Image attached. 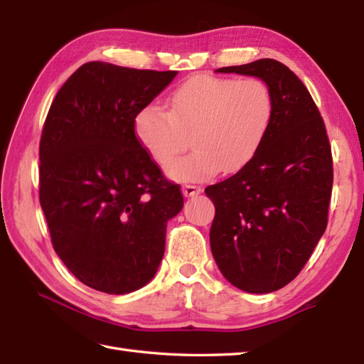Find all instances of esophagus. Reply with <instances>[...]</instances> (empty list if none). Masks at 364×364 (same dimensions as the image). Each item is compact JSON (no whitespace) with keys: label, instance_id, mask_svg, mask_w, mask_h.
<instances>
[{"label":"esophagus","instance_id":"1","mask_svg":"<svg viewBox=\"0 0 364 364\" xmlns=\"http://www.w3.org/2000/svg\"><path fill=\"white\" fill-rule=\"evenodd\" d=\"M202 192V188L194 186V184H183V194L186 197H194Z\"/></svg>","mask_w":364,"mask_h":364}]
</instances>
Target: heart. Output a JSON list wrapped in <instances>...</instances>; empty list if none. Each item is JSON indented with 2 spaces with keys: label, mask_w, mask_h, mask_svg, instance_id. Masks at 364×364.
I'll list each match as a JSON object with an SVG mask.
<instances>
[{
  "label": "heart",
  "mask_w": 364,
  "mask_h": 364,
  "mask_svg": "<svg viewBox=\"0 0 364 364\" xmlns=\"http://www.w3.org/2000/svg\"><path fill=\"white\" fill-rule=\"evenodd\" d=\"M274 115L272 90L257 76L235 80L192 76L168 100V111L149 105L134 120L137 139L159 166L187 148L196 150L172 162L167 173L176 181H205L222 170L236 173L264 142Z\"/></svg>",
  "instance_id": "b5f03b06"
}]
</instances>
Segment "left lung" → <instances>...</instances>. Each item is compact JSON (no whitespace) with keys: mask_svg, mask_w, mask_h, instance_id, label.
<instances>
[{"mask_svg":"<svg viewBox=\"0 0 364 364\" xmlns=\"http://www.w3.org/2000/svg\"><path fill=\"white\" fill-rule=\"evenodd\" d=\"M215 72L257 76L274 95L272 122L253 159L205 189L215 206L210 242L220 272L245 292H272L299 275L327 228L331 145L310 92L282 63Z\"/></svg>","mask_w":364,"mask_h":364,"instance_id":"left-lung-1","label":"left lung"}]
</instances>
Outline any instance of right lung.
I'll return each instance as SVG.
<instances>
[{
    "instance_id": "1",
    "label": "right lung",
    "mask_w": 364,
    "mask_h": 364,
    "mask_svg": "<svg viewBox=\"0 0 364 364\" xmlns=\"http://www.w3.org/2000/svg\"><path fill=\"white\" fill-rule=\"evenodd\" d=\"M178 72L100 60L81 65L54 97L38 145V198L54 250L84 284L128 294L154 277L180 186L162 175L134 120Z\"/></svg>"
}]
</instances>
